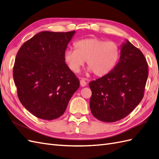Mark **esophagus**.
<instances>
[{
	"label": "esophagus",
	"instance_id": "obj_1",
	"mask_svg": "<svg viewBox=\"0 0 159 159\" xmlns=\"http://www.w3.org/2000/svg\"><path fill=\"white\" fill-rule=\"evenodd\" d=\"M80 84L81 87H85L87 85V82L86 80L83 79H81V80H80Z\"/></svg>",
	"mask_w": 159,
	"mask_h": 159
}]
</instances>
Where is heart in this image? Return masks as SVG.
<instances>
[{
    "label": "heart",
    "instance_id": "1",
    "mask_svg": "<svg viewBox=\"0 0 159 159\" xmlns=\"http://www.w3.org/2000/svg\"><path fill=\"white\" fill-rule=\"evenodd\" d=\"M75 50L69 49L64 59L69 69L77 73L86 60L88 70L96 76H104L110 73L118 62L121 50L118 43L97 38L76 41Z\"/></svg>",
    "mask_w": 159,
    "mask_h": 159
}]
</instances>
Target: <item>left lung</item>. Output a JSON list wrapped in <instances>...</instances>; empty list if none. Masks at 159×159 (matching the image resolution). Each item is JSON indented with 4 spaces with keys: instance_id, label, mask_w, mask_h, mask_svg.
Instances as JSON below:
<instances>
[{
    "instance_id": "obj_1",
    "label": "left lung",
    "mask_w": 159,
    "mask_h": 159,
    "mask_svg": "<svg viewBox=\"0 0 159 159\" xmlns=\"http://www.w3.org/2000/svg\"><path fill=\"white\" fill-rule=\"evenodd\" d=\"M148 75L144 54L127 40L122 45L120 61L113 70L89 84L92 91V114L105 122L124 118L143 98Z\"/></svg>"
}]
</instances>
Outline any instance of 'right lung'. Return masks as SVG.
Segmentation results:
<instances>
[{"label":"right lung","instance_id":"1","mask_svg":"<svg viewBox=\"0 0 159 159\" xmlns=\"http://www.w3.org/2000/svg\"><path fill=\"white\" fill-rule=\"evenodd\" d=\"M75 33L40 32L24 43L16 56L13 75L19 99L38 118L60 117L80 86L64 59Z\"/></svg>","mask_w":159,"mask_h":159}]
</instances>
